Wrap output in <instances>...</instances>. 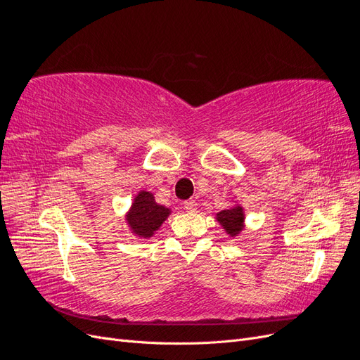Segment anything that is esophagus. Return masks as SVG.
I'll list each match as a JSON object with an SVG mask.
<instances>
[{"label":"esophagus","mask_w":360,"mask_h":360,"mask_svg":"<svg viewBox=\"0 0 360 360\" xmlns=\"http://www.w3.org/2000/svg\"><path fill=\"white\" fill-rule=\"evenodd\" d=\"M184 209H186L188 212H195L197 210V202H195V200L184 201Z\"/></svg>","instance_id":"esophagus-1"}]
</instances>
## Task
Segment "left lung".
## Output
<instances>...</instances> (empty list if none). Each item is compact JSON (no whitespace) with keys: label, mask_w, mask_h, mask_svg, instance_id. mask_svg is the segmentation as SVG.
I'll list each match as a JSON object with an SVG mask.
<instances>
[{"label":"left lung","mask_w":360,"mask_h":360,"mask_svg":"<svg viewBox=\"0 0 360 360\" xmlns=\"http://www.w3.org/2000/svg\"><path fill=\"white\" fill-rule=\"evenodd\" d=\"M216 219L225 228L226 234L237 236L243 228V209L242 207H233L230 210H222L216 214Z\"/></svg>","instance_id":"left-lung-1"}]
</instances>
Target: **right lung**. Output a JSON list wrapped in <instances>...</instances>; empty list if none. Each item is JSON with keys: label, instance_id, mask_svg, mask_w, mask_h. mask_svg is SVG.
<instances>
[{"label": "right lung", "instance_id": "obj_1", "mask_svg": "<svg viewBox=\"0 0 360 360\" xmlns=\"http://www.w3.org/2000/svg\"><path fill=\"white\" fill-rule=\"evenodd\" d=\"M169 209L156 204L150 192H139L127 214V222L132 231L139 237H151L162 222L167 219Z\"/></svg>", "mask_w": 360, "mask_h": 360}]
</instances>
